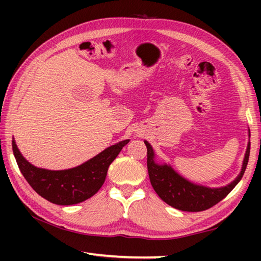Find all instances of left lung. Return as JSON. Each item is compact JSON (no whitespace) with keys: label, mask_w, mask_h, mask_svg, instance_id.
<instances>
[{"label":"left lung","mask_w":261,"mask_h":261,"mask_svg":"<svg viewBox=\"0 0 261 261\" xmlns=\"http://www.w3.org/2000/svg\"><path fill=\"white\" fill-rule=\"evenodd\" d=\"M250 137V130H249ZM147 147V169L149 180L161 199L176 210L185 212H200L208 210L227 197L229 192L242 179L250 156V141L243 160L241 173L231 183L221 188H208L190 182L174 170L170 165L158 163L155 153L147 140H144Z\"/></svg>","instance_id":"1"}]
</instances>
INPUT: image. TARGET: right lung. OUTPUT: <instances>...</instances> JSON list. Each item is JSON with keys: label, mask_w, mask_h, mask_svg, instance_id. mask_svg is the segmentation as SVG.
<instances>
[{"label": "right lung", "mask_w": 261, "mask_h": 261, "mask_svg": "<svg viewBox=\"0 0 261 261\" xmlns=\"http://www.w3.org/2000/svg\"><path fill=\"white\" fill-rule=\"evenodd\" d=\"M130 139L113 145L83 165L64 170L38 168L21 155L15 139L12 151L20 173L42 198L56 205H74L85 201L99 191L105 183L108 168Z\"/></svg>", "instance_id": "right-lung-1"}]
</instances>
